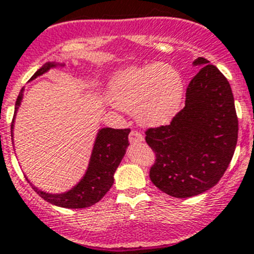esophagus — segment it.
Wrapping results in <instances>:
<instances>
[{"instance_id": "1", "label": "esophagus", "mask_w": 254, "mask_h": 254, "mask_svg": "<svg viewBox=\"0 0 254 254\" xmlns=\"http://www.w3.org/2000/svg\"><path fill=\"white\" fill-rule=\"evenodd\" d=\"M128 138H129V142L131 143H138V142H142L143 141V136L137 131H131Z\"/></svg>"}]
</instances>
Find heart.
Here are the masks:
<instances>
[{"label": "heart", "mask_w": 254, "mask_h": 254, "mask_svg": "<svg viewBox=\"0 0 254 254\" xmlns=\"http://www.w3.org/2000/svg\"><path fill=\"white\" fill-rule=\"evenodd\" d=\"M109 96L117 108L133 112L140 125L160 127L168 125L181 109L185 84L169 64L129 67L114 76Z\"/></svg>", "instance_id": "1"}]
</instances>
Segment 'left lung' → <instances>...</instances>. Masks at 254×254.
Returning a JSON list of instances; mask_svg holds the SVG:
<instances>
[{
    "instance_id": "8db88e82",
    "label": "left lung",
    "mask_w": 254,
    "mask_h": 254,
    "mask_svg": "<svg viewBox=\"0 0 254 254\" xmlns=\"http://www.w3.org/2000/svg\"><path fill=\"white\" fill-rule=\"evenodd\" d=\"M186 91V105L170 125L149 128L147 145L156 155L150 179L177 198L201 194L224 176L234 155L238 117L232 87L206 58Z\"/></svg>"
}]
</instances>
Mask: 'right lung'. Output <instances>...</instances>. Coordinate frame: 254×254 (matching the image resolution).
<instances>
[{
	"mask_svg": "<svg viewBox=\"0 0 254 254\" xmlns=\"http://www.w3.org/2000/svg\"><path fill=\"white\" fill-rule=\"evenodd\" d=\"M58 66L55 62H47L44 66L40 67L33 75L31 80L38 76L46 73L52 67ZM64 66V64H60ZM21 89L15 104V114L20 107L22 99ZM15 120V116H13ZM13 126H11V136H12ZM129 128L114 129L102 128L96 134L95 143H94L93 152H91L89 167H87L85 176L78 182L77 185L64 193L52 194L39 190L33 186L34 190L47 202L52 205L60 206L66 208H85L95 205L105 196L108 190H111L114 182V173L120 165L121 160L126 154V149L128 146Z\"/></svg>",
	"mask_w": 254,
	"mask_h": 254,
	"instance_id": "1",
	"label": "right lung"
}]
</instances>
